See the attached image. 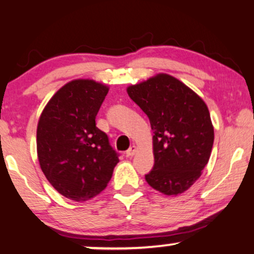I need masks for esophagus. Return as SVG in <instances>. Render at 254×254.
I'll list each match as a JSON object with an SVG mask.
<instances>
[{"instance_id": "1", "label": "esophagus", "mask_w": 254, "mask_h": 254, "mask_svg": "<svg viewBox=\"0 0 254 254\" xmlns=\"http://www.w3.org/2000/svg\"><path fill=\"white\" fill-rule=\"evenodd\" d=\"M136 152H137V146L132 145L129 150L127 151V152H125V155H127V157H132L136 155Z\"/></svg>"}]
</instances>
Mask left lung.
I'll list each match as a JSON object with an SVG mask.
<instances>
[{
  "mask_svg": "<svg viewBox=\"0 0 254 254\" xmlns=\"http://www.w3.org/2000/svg\"><path fill=\"white\" fill-rule=\"evenodd\" d=\"M145 112L153 131L155 165L145 175L151 188L166 195L190 189L210 159L213 125L205 102L184 83L158 73L127 89Z\"/></svg>",
  "mask_w": 254,
  "mask_h": 254,
  "instance_id": "left-lung-1",
  "label": "left lung"
}]
</instances>
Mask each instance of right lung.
Segmentation results:
<instances>
[{"mask_svg": "<svg viewBox=\"0 0 254 254\" xmlns=\"http://www.w3.org/2000/svg\"><path fill=\"white\" fill-rule=\"evenodd\" d=\"M109 91L92 79H73L56 92L37 124V157L61 194L85 201L101 193L120 159L96 116Z\"/></svg>", "mask_w": 254, "mask_h": 254, "instance_id": "right-lung-1", "label": "right lung"}]
</instances>
